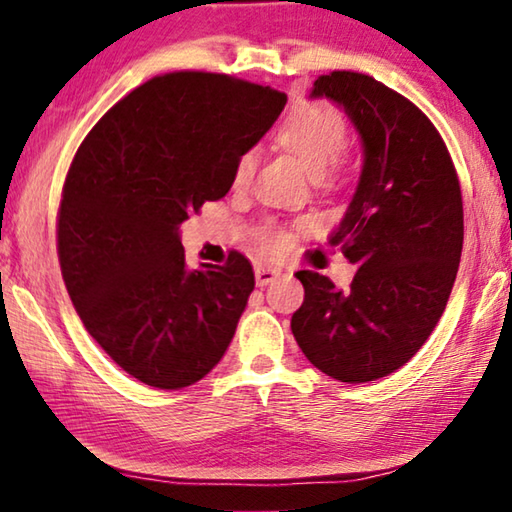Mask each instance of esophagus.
<instances>
[{"instance_id":"esophagus-1","label":"esophagus","mask_w":512,"mask_h":512,"mask_svg":"<svg viewBox=\"0 0 512 512\" xmlns=\"http://www.w3.org/2000/svg\"><path fill=\"white\" fill-rule=\"evenodd\" d=\"M280 275V271H277V268H271V266H255V282H257V287H266V284H271L275 277Z\"/></svg>"}]
</instances>
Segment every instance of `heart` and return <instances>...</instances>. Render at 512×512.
<instances>
[{
	"mask_svg": "<svg viewBox=\"0 0 512 512\" xmlns=\"http://www.w3.org/2000/svg\"><path fill=\"white\" fill-rule=\"evenodd\" d=\"M277 144L296 155L311 178H323L341 169V149L348 142V121L343 112L325 101H302L277 128ZM255 149L239 153L232 171V185L246 187L257 169ZM255 244L266 255L284 253L289 248V232L275 221H264L255 232Z\"/></svg>",
	"mask_w": 512,
	"mask_h": 512,
	"instance_id": "b5f03b06",
	"label": "heart"
}]
</instances>
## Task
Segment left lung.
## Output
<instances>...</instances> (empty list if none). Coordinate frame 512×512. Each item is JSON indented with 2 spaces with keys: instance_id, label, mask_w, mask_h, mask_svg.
Masks as SVG:
<instances>
[{
  "instance_id": "1",
  "label": "left lung",
  "mask_w": 512,
  "mask_h": 512,
  "mask_svg": "<svg viewBox=\"0 0 512 512\" xmlns=\"http://www.w3.org/2000/svg\"><path fill=\"white\" fill-rule=\"evenodd\" d=\"M311 97L345 108L363 169L329 237L359 268L348 291L298 271L305 302L291 318L300 350L332 379L363 384L402 368L443 316L463 250V196L443 137L400 92L368 74L332 72Z\"/></svg>"
}]
</instances>
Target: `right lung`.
Returning <instances> with one entry per match:
<instances>
[{
  "label": "right lung",
  "instance_id": "right-lung-1",
  "mask_svg": "<svg viewBox=\"0 0 512 512\" xmlns=\"http://www.w3.org/2000/svg\"><path fill=\"white\" fill-rule=\"evenodd\" d=\"M287 94L210 72L153 76L117 101L69 164L58 262L103 352L142 384L178 391L228 350L255 273L230 250L189 271L178 228L232 187L241 151L280 117Z\"/></svg>",
  "mask_w": 512,
  "mask_h": 512
}]
</instances>
